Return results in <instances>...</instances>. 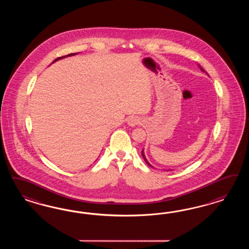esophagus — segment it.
I'll use <instances>...</instances> for the list:
<instances>
[{
    "label": "esophagus",
    "instance_id": "34e87169",
    "mask_svg": "<svg viewBox=\"0 0 249 249\" xmlns=\"http://www.w3.org/2000/svg\"><path fill=\"white\" fill-rule=\"evenodd\" d=\"M127 123H128V126H130V127H135L141 123V120L137 116H131V117L128 118Z\"/></svg>",
    "mask_w": 249,
    "mask_h": 249
}]
</instances>
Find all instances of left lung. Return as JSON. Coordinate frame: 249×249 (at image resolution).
<instances>
[{"label":"left lung","instance_id":"obj_1","mask_svg":"<svg viewBox=\"0 0 249 249\" xmlns=\"http://www.w3.org/2000/svg\"><path fill=\"white\" fill-rule=\"evenodd\" d=\"M198 67H199V68L203 71V72H204V73H206V75H208L209 76V75H208V73L207 72H205L204 70V68H202L200 65H198ZM142 158L144 159V160H145V162L148 164V165L150 166V167H151V168H154L153 166L151 165V163L148 161V160H147V158H146V156H145V153H144V149L142 151ZM168 171H171V170H168Z\"/></svg>","mask_w":249,"mask_h":249}]
</instances>
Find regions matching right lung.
<instances>
[{"instance_id":"right-lung-1","label":"right lung","mask_w":249,"mask_h":249,"mask_svg":"<svg viewBox=\"0 0 249 249\" xmlns=\"http://www.w3.org/2000/svg\"><path fill=\"white\" fill-rule=\"evenodd\" d=\"M78 53H69L68 55H65V56H62V57H58V58H56L55 60L53 61V63L54 62H56V61L60 60V59H63V58H66V57H68V56H72V55H75V54H77Z\"/></svg>"}]
</instances>
